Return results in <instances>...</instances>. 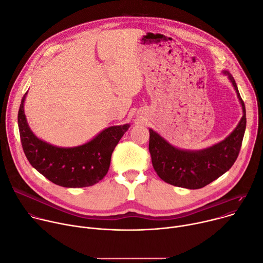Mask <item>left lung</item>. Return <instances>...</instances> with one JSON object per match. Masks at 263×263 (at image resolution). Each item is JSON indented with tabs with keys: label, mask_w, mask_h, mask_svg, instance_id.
I'll return each instance as SVG.
<instances>
[{
	"label": "left lung",
	"mask_w": 263,
	"mask_h": 263,
	"mask_svg": "<svg viewBox=\"0 0 263 263\" xmlns=\"http://www.w3.org/2000/svg\"><path fill=\"white\" fill-rule=\"evenodd\" d=\"M223 74L232 83L243 112L239 124L226 139L202 150L190 151L170 145L158 133L149 129L152 164L163 181L190 190L200 189L229 171L237 159L247 127L246 106L232 74L228 71H223Z\"/></svg>",
	"instance_id": "8db88e82"
}]
</instances>
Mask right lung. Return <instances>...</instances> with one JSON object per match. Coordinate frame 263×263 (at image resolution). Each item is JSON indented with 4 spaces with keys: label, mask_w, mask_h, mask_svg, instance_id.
<instances>
[{
    "label": "right lung",
    "mask_w": 263,
    "mask_h": 263,
    "mask_svg": "<svg viewBox=\"0 0 263 263\" xmlns=\"http://www.w3.org/2000/svg\"><path fill=\"white\" fill-rule=\"evenodd\" d=\"M22 99L17 124L22 147L33 168L51 182L65 187H84L98 183L108 173L111 155L130 125L112 126L86 144L72 148L52 146L30 130Z\"/></svg>",
    "instance_id": "add662e5"
}]
</instances>
